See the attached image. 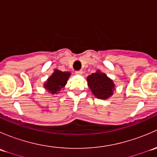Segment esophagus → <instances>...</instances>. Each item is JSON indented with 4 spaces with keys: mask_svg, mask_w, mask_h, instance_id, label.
<instances>
[{
    "mask_svg": "<svg viewBox=\"0 0 157 157\" xmlns=\"http://www.w3.org/2000/svg\"><path fill=\"white\" fill-rule=\"evenodd\" d=\"M75 73H76V74H77V75H81V74H83V71L80 70V71H77Z\"/></svg>",
    "mask_w": 157,
    "mask_h": 157,
    "instance_id": "1",
    "label": "esophagus"
}]
</instances>
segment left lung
I'll use <instances>...</instances> for the list:
<instances>
[{"label": "left lung", "instance_id": "obj_1", "mask_svg": "<svg viewBox=\"0 0 157 157\" xmlns=\"http://www.w3.org/2000/svg\"><path fill=\"white\" fill-rule=\"evenodd\" d=\"M86 79L89 87L96 98L102 99H108L113 94L115 85L106 74L98 71L97 72L89 75Z\"/></svg>", "mask_w": 157, "mask_h": 157}]
</instances>
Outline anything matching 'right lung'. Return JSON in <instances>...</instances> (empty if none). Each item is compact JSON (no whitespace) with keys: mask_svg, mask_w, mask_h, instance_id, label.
Instances as JSON below:
<instances>
[{"mask_svg":"<svg viewBox=\"0 0 157 157\" xmlns=\"http://www.w3.org/2000/svg\"><path fill=\"white\" fill-rule=\"evenodd\" d=\"M70 75L71 73L69 72H62L58 70H55V72L48 79L44 86L47 89V90H48V92L55 94L65 86Z\"/></svg>","mask_w":157,"mask_h":157,"instance_id":"1","label":"right lung"}]
</instances>
